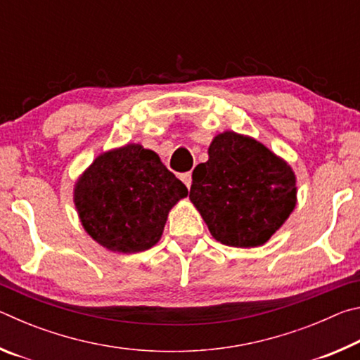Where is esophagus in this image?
<instances>
[{
    "mask_svg": "<svg viewBox=\"0 0 360 360\" xmlns=\"http://www.w3.org/2000/svg\"><path fill=\"white\" fill-rule=\"evenodd\" d=\"M181 179H182V182H184V184L187 186V188H191V186H192V173L188 172V173H182L181 174Z\"/></svg>",
    "mask_w": 360,
    "mask_h": 360,
    "instance_id": "esophagus-1",
    "label": "esophagus"
}]
</instances>
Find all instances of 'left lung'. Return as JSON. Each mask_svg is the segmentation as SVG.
<instances>
[{
    "label": "left lung",
    "instance_id": "obj_1",
    "mask_svg": "<svg viewBox=\"0 0 360 360\" xmlns=\"http://www.w3.org/2000/svg\"><path fill=\"white\" fill-rule=\"evenodd\" d=\"M208 162L192 173L188 198L222 245L255 248L288 221L297 203L295 174L254 138L224 131Z\"/></svg>",
    "mask_w": 360,
    "mask_h": 360
}]
</instances>
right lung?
<instances>
[{"instance_id": "1", "label": "right lung", "mask_w": 360, "mask_h": 360, "mask_svg": "<svg viewBox=\"0 0 360 360\" xmlns=\"http://www.w3.org/2000/svg\"><path fill=\"white\" fill-rule=\"evenodd\" d=\"M187 187L139 144L105 152L79 178L75 203L87 233L114 252L146 251L160 240Z\"/></svg>"}]
</instances>
